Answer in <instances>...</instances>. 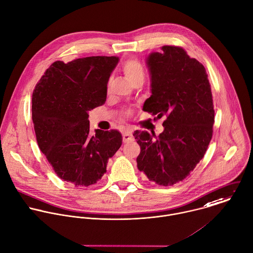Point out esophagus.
Returning <instances> with one entry per match:
<instances>
[{"mask_svg":"<svg viewBox=\"0 0 253 253\" xmlns=\"http://www.w3.org/2000/svg\"><path fill=\"white\" fill-rule=\"evenodd\" d=\"M133 140V135H132V131L130 130H125L123 132V142L124 143H128L130 141Z\"/></svg>","mask_w":253,"mask_h":253,"instance_id":"34e87169","label":"esophagus"}]
</instances>
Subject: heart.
Listing matches in <instances>:
<instances>
[{
    "label": "heart",
    "instance_id": "heart-1",
    "mask_svg": "<svg viewBox=\"0 0 253 253\" xmlns=\"http://www.w3.org/2000/svg\"><path fill=\"white\" fill-rule=\"evenodd\" d=\"M121 70H122L123 74L125 75L126 79L131 84H133L134 82H136L140 79H144V76H145L144 67L137 59H127V60H125L121 65ZM129 114H130L129 110H125L123 112L124 117L129 116Z\"/></svg>",
    "mask_w": 253,
    "mask_h": 253
}]
</instances>
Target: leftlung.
<instances>
[{"label": "left lung", "mask_w": 253, "mask_h": 253, "mask_svg": "<svg viewBox=\"0 0 253 253\" xmlns=\"http://www.w3.org/2000/svg\"><path fill=\"white\" fill-rule=\"evenodd\" d=\"M152 95L143 109L163 116L164 132L133 134L141 147L137 167L159 185L182 181L203 159L213 135L215 110L204 66L178 46L166 45L147 59Z\"/></svg>", "instance_id": "8db88e82"}]
</instances>
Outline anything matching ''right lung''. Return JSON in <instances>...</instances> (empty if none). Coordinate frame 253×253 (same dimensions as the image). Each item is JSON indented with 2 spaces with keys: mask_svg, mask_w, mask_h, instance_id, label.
Returning <instances> with one entry per match:
<instances>
[{
  "mask_svg": "<svg viewBox=\"0 0 253 253\" xmlns=\"http://www.w3.org/2000/svg\"><path fill=\"white\" fill-rule=\"evenodd\" d=\"M115 56L54 62L32 93V121L40 151L55 173L76 186H89L106 172L122 145L117 130L89 134L88 111L104 104Z\"/></svg>",
  "mask_w": 253,
  "mask_h": 253,
  "instance_id": "add662e5",
  "label": "right lung"
}]
</instances>
